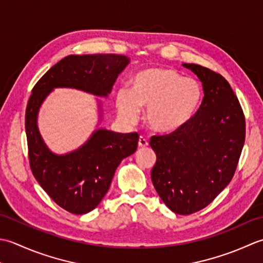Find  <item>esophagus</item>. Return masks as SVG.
Instances as JSON below:
<instances>
[{"instance_id": "esophagus-1", "label": "esophagus", "mask_w": 263, "mask_h": 263, "mask_svg": "<svg viewBox=\"0 0 263 263\" xmlns=\"http://www.w3.org/2000/svg\"><path fill=\"white\" fill-rule=\"evenodd\" d=\"M147 145H148V142L146 141L145 138L142 137V136L138 138V142H137V146L138 147H146Z\"/></svg>"}]
</instances>
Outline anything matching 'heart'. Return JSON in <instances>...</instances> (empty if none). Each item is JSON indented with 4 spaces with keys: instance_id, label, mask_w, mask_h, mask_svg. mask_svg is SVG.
<instances>
[{
    "instance_id": "obj_1",
    "label": "heart",
    "mask_w": 263,
    "mask_h": 263,
    "mask_svg": "<svg viewBox=\"0 0 263 263\" xmlns=\"http://www.w3.org/2000/svg\"><path fill=\"white\" fill-rule=\"evenodd\" d=\"M202 86L192 78L170 68H149L130 80L129 93L120 89L116 105L127 121H135L138 109H146V125L153 132L168 134L189 122L199 109Z\"/></svg>"
}]
</instances>
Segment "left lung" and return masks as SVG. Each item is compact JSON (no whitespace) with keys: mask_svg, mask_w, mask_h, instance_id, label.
Masks as SVG:
<instances>
[{"mask_svg":"<svg viewBox=\"0 0 263 263\" xmlns=\"http://www.w3.org/2000/svg\"><path fill=\"white\" fill-rule=\"evenodd\" d=\"M202 82L204 98L179 129L155 135L151 171L155 191L171 211L192 214L220 194L236 171L245 142V117L237 96L220 73L184 63Z\"/></svg>","mask_w":263,"mask_h":263,"instance_id":"left-lung-1","label":"left lung"}]
</instances>
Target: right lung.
<instances>
[{
	"mask_svg": "<svg viewBox=\"0 0 263 263\" xmlns=\"http://www.w3.org/2000/svg\"><path fill=\"white\" fill-rule=\"evenodd\" d=\"M129 58L120 54L68 55L54 64L31 89L25 116L29 165L36 180L59 206L84 214L99 205L118 165L137 148L138 135L96 130L77 151L55 155L37 129V112L55 87H72L106 96Z\"/></svg>",
	"mask_w": 263,
	"mask_h": 263,
	"instance_id": "right-lung-1",
	"label": "right lung"
}]
</instances>
